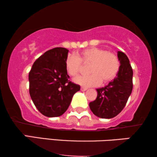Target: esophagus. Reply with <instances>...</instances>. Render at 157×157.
<instances>
[{
    "label": "esophagus",
    "mask_w": 157,
    "mask_h": 157,
    "mask_svg": "<svg viewBox=\"0 0 157 157\" xmlns=\"http://www.w3.org/2000/svg\"><path fill=\"white\" fill-rule=\"evenodd\" d=\"M88 89V88H86V87H83V86H82L81 88V90L82 91H86V90Z\"/></svg>",
    "instance_id": "34e87169"
}]
</instances>
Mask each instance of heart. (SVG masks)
Returning a JSON list of instances; mask_svg holds the SVG:
<instances>
[{
  "label": "heart",
  "mask_w": 157,
  "mask_h": 157,
  "mask_svg": "<svg viewBox=\"0 0 157 157\" xmlns=\"http://www.w3.org/2000/svg\"><path fill=\"white\" fill-rule=\"evenodd\" d=\"M82 63H91L89 67L90 74L76 77L74 82L83 86H96L101 81L108 82L115 78L120 68L119 59L115 53L99 48H90L76 56H68L65 61L66 72L71 76H76Z\"/></svg>",
  "instance_id": "heart-1"
}]
</instances>
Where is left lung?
Returning <instances> with one entry per match:
<instances>
[{
  "label": "left lung",
  "mask_w": 157,
  "mask_h": 157,
  "mask_svg": "<svg viewBox=\"0 0 157 157\" xmlns=\"http://www.w3.org/2000/svg\"><path fill=\"white\" fill-rule=\"evenodd\" d=\"M120 68L117 77L106 86L96 89L97 97L89 103L94 115L102 119H111L125 107L133 89V71L127 56L118 51Z\"/></svg>",
  "instance_id": "obj_1"
}]
</instances>
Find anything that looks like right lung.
<instances>
[{
  "label": "right lung",
  "mask_w": 157,
  "mask_h": 157,
  "mask_svg": "<svg viewBox=\"0 0 157 157\" xmlns=\"http://www.w3.org/2000/svg\"><path fill=\"white\" fill-rule=\"evenodd\" d=\"M68 50L58 47L47 51L34 62L29 72V93L43 115L56 117L63 114L80 86L69 80L65 61Z\"/></svg>",
  "instance_id": "right-lung-1"
}]
</instances>
